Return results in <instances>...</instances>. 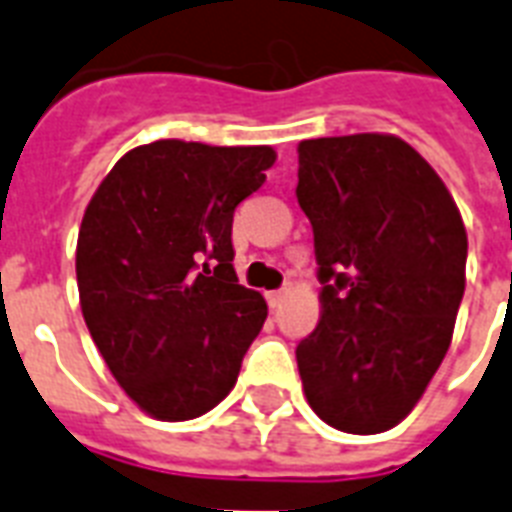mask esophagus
<instances>
[{"mask_svg":"<svg viewBox=\"0 0 512 512\" xmlns=\"http://www.w3.org/2000/svg\"><path fill=\"white\" fill-rule=\"evenodd\" d=\"M265 299H268L270 307H281V302L286 299V289H276V292H268V294H265Z\"/></svg>","mask_w":512,"mask_h":512,"instance_id":"1","label":"esophagus"}]
</instances>
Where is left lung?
<instances>
[{
    "instance_id": "obj_1",
    "label": "left lung",
    "mask_w": 512,
    "mask_h": 512,
    "mask_svg": "<svg viewBox=\"0 0 512 512\" xmlns=\"http://www.w3.org/2000/svg\"><path fill=\"white\" fill-rule=\"evenodd\" d=\"M321 321L297 347L305 397L347 434L394 429L450 350L468 236L436 170L392 134L299 141Z\"/></svg>"
}]
</instances>
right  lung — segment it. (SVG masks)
Listing matches in <instances>:
<instances>
[{
    "mask_svg": "<svg viewBox=\"0 0 512 512\" xmlns=\"http://www.w3.org/2000/svg\"><path fill=\"white\" fill-rule=\"evenodd\" d=\"M273 147L160 139L120 157L81 220L83 321L123 392L157 421H191L236 384L268 305L239 284L236 205Z\"/></svg>",
    "mask_w": 512,
    "mask_h": 512,
    "instance_id": "1",
    "label": "right lung"
}]
</instances>
